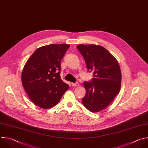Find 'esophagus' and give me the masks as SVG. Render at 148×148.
Instances as JSON below:
<instances>
[{"label": "esophagus", "instance_id": "esophagus-1", "mask_svg": "<svg viewBox=\"0 0 148 148\" xmlns=\"http://www.w3.org/2000/svg\"><path fill=\"white\" fill-rule=\"evenodd\" d=\"M71 84H72V86H74V87H77V86H79V83H71Z\"/></svg>", "mask_w": 148, "mask_h": 148}]
</instances>
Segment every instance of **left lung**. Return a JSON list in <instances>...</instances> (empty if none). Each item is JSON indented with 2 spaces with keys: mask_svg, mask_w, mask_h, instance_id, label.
Returning a JSON list of instances; mask_svg holds the SVG:
<instances>
[{
  "mask_svg": "<svg viewBox=\"0 0 148 148\" xmlns=\"http://www.w3.org/2000/svg\"><path fill=\"white\" fill-rule=\"evenodd\" d=\"M77 48L84 59L88 71L93 72L92 82L83 83L86 92L82 103L91 112H99L111 104L120 90L119 64L103 47L80 44Z\"/></svg>",
  "mask_w": 148,
  "mask_h": 148,
  "instance_id": "obj_1",
  "label": "left lung"
}]
</instances>
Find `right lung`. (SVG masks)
I'll return each instance as SVG.
<instances>
[{
  "label": "right lung",
  "mask_w": 148,
  "mask_h": 148,
  "mask_svg": "<svg viewBox=\"0 0 148 148\" xmlns=\"http://www.w3.org/2000/svg\"><path fill=\"white\" fill-rule=\"evenodd\" d=\"M70 47L50 44L37 49L25 63L22 84L29 99L37 106L50 108L56 106L69 88L60 76L61 61Z\"/></svg>",
  "instance_id": "obj_1"
}]
</instances>
